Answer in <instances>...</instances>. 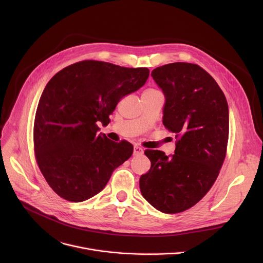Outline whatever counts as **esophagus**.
<instances>
[{
	"label": "esophagus",
	"instance_id": "34e87169",
	"mask_svg": "<svg viewBox=\"0 0 263 263\" xmlns=\"http://www.w3.org/2000/svg\"><path fill=\"white\" fill-rule=\"evenodd\" d=\"M133 154H134V155H142V154H143V148L140 147V146H138V145H135V146H134Z\"/></svg>",
	"mask_w": 263,
	"mask_h": 263
}]
</instances>
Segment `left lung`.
<instances>
[{
  "label": "left lung",
  "mask_w": 263,
  "mask_h": 263,
  "mask_svg": "<svg viewBox=\"0 0 263 263\" xmlns=\"http://www.w3.org/2000/svg\"><path fill=\"white\" fill-rule=\"evenodd\" d=\"M165 103L162 122L176 134L175 154L146 149L151 168L139 179L142 197L163 213L196 205L211 189L222 165L229 136L223 92L197 64L175 62L152 70Z\"/></svg>",
  "instance_id": "8db88e82"
}]
</instances>
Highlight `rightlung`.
<instances>
[{
	"instance_id": "1",
	"label": "right lung",
	"mask_w": 263,
	"mask_h": 263,
	"mask_svg": "<svg viewBox=\"0 0 263 263\" xmlns=\"http://www.w3.org/2000/svg\"><path fill=\"white\" fill-rule=\"evenodd\" d=\"M146 67L128 68L85 60L58 71L46 85L34 122L36 161L51 189L70 202L103 191L112 173L129 159L133 145L98 133L97 123L148 78Z\"/></svg>"
}]
</instances>
